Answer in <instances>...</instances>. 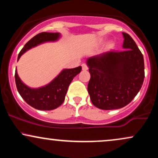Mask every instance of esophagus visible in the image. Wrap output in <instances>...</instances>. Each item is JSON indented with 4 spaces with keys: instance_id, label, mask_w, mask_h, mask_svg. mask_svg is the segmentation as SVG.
Returning <instances> with one entry per match:
<instances>
[{
    "instance_id": "obj_1",
    "label": "esophagus",
    "mask_w": 158,
    "mask_h": 158,
    "mask_svg": "<svg viewBox=\"0 0 158 158\" xmlns=\"http://www.w3.org/2000/svg\"><path fill=\"white\" fill-rule=\"evenodd\" d=\"M81 67H82V70H87L88 69V65H87L86 64H81Z\"/></svg>"
}]
</instances>
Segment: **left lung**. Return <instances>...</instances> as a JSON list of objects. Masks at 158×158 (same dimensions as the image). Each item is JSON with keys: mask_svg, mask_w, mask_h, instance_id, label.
<instances>
[{"mask_svg": "<svg viewBox=\"0 0 158 158\" xmlns=\"http://www.w3.org/2000/svg\"><path fill=\"white\" fill-rule=\"evenodd\" d=\"M123 51H110L87 60L90 79L88 91L94 106L102 110L118 109L135 97L144 81L143 56L128 34Z\"/></svg>", "mask_w": 158, "mask_h": 158, "instance_id": "obj_1", "label": "left lung"}]
</instances>
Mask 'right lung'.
Here are the masks:
<instances>
[{
	"instance_id": "1",
	"label": "right lung",
	"mask_w": 158,
	"mask_h": 158,
	"mask_svg": "<svg viewBox=\"0 0 158 158\" xmlns=\"http://www.w3.org/2000/svg\"><path fill=\"white\" fill-rule=\"evenodd\" d=\"M59 37V33L58 32H43L39 33L30 39L21 49L18 56V60L23 52L45 41H56ZM81 70V66L73 69H65L50 84L38 89H32L23 84L15 70L16 87L21 97L30 106L38 110H53L60 106L64 102L69 85Z\"/></svg>"
}]
</instances>
